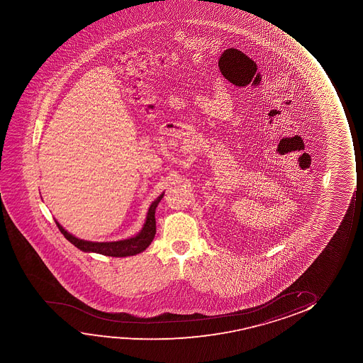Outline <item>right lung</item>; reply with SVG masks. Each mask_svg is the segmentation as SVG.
Instances as JSON below:
<instances>
[{
    "instance_id": "obj_1",
    "label": "right lung",
    "mask_w": 363,
    "mask_h": 363,
    "mask_svg": "<svg viewBox=\"0 0 363 363\" xmlns=\"http://www.w3.org/2000/svg\"><path fill=\"white\" fill-rule=\"evenodd\" d=\"M164 192L160 194L157 199L150 206L145 220L144 227L141 228L139 233L131 237V238L123 239V240H116V242H90L74 237L73 234L67 232L58 220L55 223L58 225L62 234L65 238L69 240L70 243L75 245L77 248L80 249L82 252L86 253H98L108 257H115V258H123V257H130V255H136V254L144 252L145 249L149 247L151 242L154 240L155 234H156V219H155V212L156 207L159 206L160 201L164 197Z\"/></svg>"
}]
</instances>
